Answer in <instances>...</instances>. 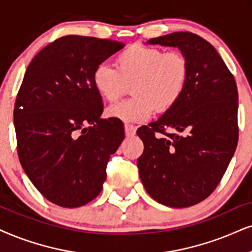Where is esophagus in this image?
Listing matches in <instances>:
<instances>
[{
  "label": "esophagus",
  "instance_id": "34e87169",
  "mask_svg": "<svg viewBox=\"0 0 252 252\" xmlns=\"http://www.w3.org/2000/svg\"><path fill=\"white\" fill-rule=\"evenodd\" d=\"M124 131H126V136H133L136 132V128L131 126V124H126V126H124Z\"/></svg>",
  "mask_w": 252,
  "mask_h": 252
}]
</instances>
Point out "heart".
<instances>
[{
	"label": "heart",
	"mask_w": 252,
	"mask_h": 252,
	"mask_svg": "<svg viewBox=\"0 0 252 252\" xmlns=\"http://www.w3.org/2000/svg\"><path fill=\"white\" fill-rule=\"evenodd\" d=\"M189 78V60L178 51L135 44L116 57V68L100 63L93 84L103 100L116 101L131 86L133 97L114 103L107 115L126 123L144 122L154 110L165 113L183 96Z\"/></svg>",
	"instance_id": "1"
}]
</instances>
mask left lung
<instances>
[{"label": "left lung", "instance_id": "obj_1", "mask_svg": "<svg viewBox=\"0 0 252 252\" xmlns=\"http://www.w3.org/2000/svg\"><path fill=\"white\" fill-rule=\"evenodd\" d=\"M148 44L178 47L189 60V78L176 106L137 130L144 144L139 177L157 202L190 207L214 192L235 154L237 86L214 46L195 33L173 32Z\"/></svg>", "mask_w": 252, "mask_h": 252}]
</instances>
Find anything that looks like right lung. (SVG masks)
I'll return each mask as SVG.
<instances>
[{
    "label": "right lung",
    "mask_w": 252,
    "mask_h": 252,
    "mask_svg": "<svg viewBox=\"0 0 252 252\" xmlns=\"http://www.w3.org/2000/svg\"><path fill=\"white\" fill-rule=\"evenodd\" d=\"M121 41L65 36L28 66L14 109L17 152L29 179L49 201L65 208L95 199L110 155L124 139L116 119H101L95 67L123 49Z\"/></svg>",
    "instance_id": "add662e5"
}]
</instances>
